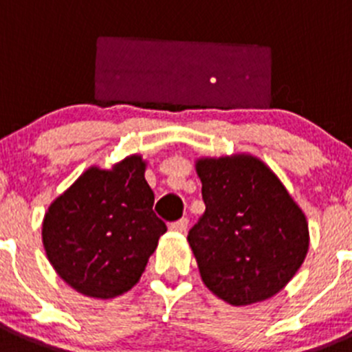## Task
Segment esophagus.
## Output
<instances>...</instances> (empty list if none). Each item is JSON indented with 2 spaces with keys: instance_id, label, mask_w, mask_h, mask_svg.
<instances>
[{
  "instance_id": "obj_1",
  "label": "esophagus",
  "mask_w": 352,
  "mask_h": 352,
  "mask_svg": "<svg viewBox=\"0 0 352 352\" xmlns=\"http://www.w3.org/2000/svg\"><path fill=\"white\" fill-rule=\"evenodd\" d=\"M187 224H189V222H187V219H180V221L172 222V224H170V229H172V231H177V232H186Z\"/></svg>"
}]
</instances>
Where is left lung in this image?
Segmentation results:
<instances>
[{"instance_id": "8db88e82", "label": "left lung", "mask_w": 352, "mask_h": 352, "mask_svg": "<svg viewBox=\"0 0 352 352\" xmlns=\"http://www.w3.org/2000/svg\"><path fill=\"white\" fill-rule=\"evenodd\" d=\"M205 213L187 234L203 283L232 305L274 297L309 250L304 212L265 163L250 154L201 157Z\"/></svg>"}]
</instances>
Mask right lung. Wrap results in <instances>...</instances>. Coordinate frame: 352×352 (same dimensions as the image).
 <instances>
[{
  "instance_id": "1",
  "label": "right lung",
  "mask_w": 352,
  "mask_h": 352,
  "mask_svg": "<svg viewBox=\"0 0 352 352\" xmlns=\"http://www.w3.org/2000/svg\"><path fill=\"white\" fill-rule=\"evenodd\" d=\"M146 161L131 154L111 170L90 166L43 219V246L62 280L80 294L114 298L140 280L165 222L153 212Z\"/></svg>"
}]
</instances>
